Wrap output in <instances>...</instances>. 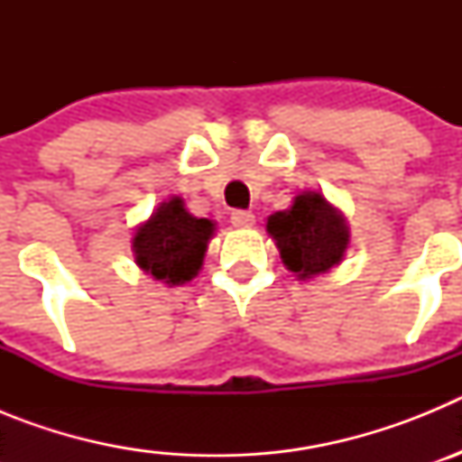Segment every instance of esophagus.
Wrapping results in <instances>:
<instances>
[{
    "instance_id": "obj_1",
    "label": "esophagus",
    "mask_w": 462,
    "mask_h": 462,
    "mask_svg": "<svg viewBox=\"0 0 462 462\" xmlns=\"http://www.w3.org/2000/svg\"><path fill=\"white\" fill-rule=\"evenodd\" d=\"M231 224L238 228H250L254 224V215L250 210H234L231 212Z\"/></svg>"
}]
</instances>
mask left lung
I'll return each mask as SVG.
<instances>
[{"mask_svg": "<svg viewBox=\"0 0 462 462\" xmlns=\"http://www.w3.org/2000/svg\"><path fill=\"white\" fill-rule=\"evenodd\" d=\"M266 228L284 266L300 280L336 268L349 247L345 215L330 206L321 191H300L289 210L268 217Z\"/></svg>", "mask_w": 462, "mask_h": 462, "instance_id": "1", "label": "left lung"}]
</instances>
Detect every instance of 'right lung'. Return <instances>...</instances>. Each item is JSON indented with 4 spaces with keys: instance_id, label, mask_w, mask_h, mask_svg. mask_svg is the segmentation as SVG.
<instances>
[{
    "instance_id": "1",
    "label": "right lung",
    "mask_w": 462,
    "mask_h": 462,
    "mask_svg": "<svg viewBox=\"0 0 462 462\" xmlns=\"http://www.w3.org/2000/svg\"><path fill=\"white\" fill-rule=\"evenodd\" d=\"M212 236L215 222L194 217L180 196H171L136 228L132 250L141 271L175 287L199 275Z\"/></svg>"
}]
</instances>
